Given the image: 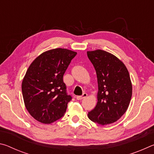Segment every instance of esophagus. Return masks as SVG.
I'll use <instances>...</instances> for the list:
<instances>
[{"mask_svg":"<svg viewBox=\"0 0 154 154\" xmlns=\"http://www.w3.org/2000/svg\"><path fill=\"white\" fill-rule=\"evenodd\" d=\"M87 96H88V94L86 93H83L82 96H77L76 98H77V100H82V99L86 98Z\"/></svg>","mask_w":154,"mask_h":154,"instance_id":"34e87169","label":"esophagus"}]
</instances>
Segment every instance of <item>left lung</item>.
<instances>
[{"label":"left lung","mask_w":154,"mask_h":154,"mask_svg":"<svg viewBox=\"0 0 154 154\" xmlns=\"http://www.w3.org/2000/svg\"><path fill=\"white\" fill-rule=\"evenodd\" d=\"M96 70L98 102L88 116L100 125L114 123L125 113L132 94V85L126 66L120 60L101 49L87 51Z\"/></svg>","instance_id":"8db88e82"}]
</instances>
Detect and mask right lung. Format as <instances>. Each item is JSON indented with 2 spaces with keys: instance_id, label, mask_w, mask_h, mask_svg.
<instances>
[{
  "instance_id": "obj_1",
  "label": "right lung",
  "mask_w": 154,
  "mask_h": 154,
  "mask_svg": "<svg viewBox=\"0 0 154 154\" xmlns=\"http://www.w3.org/2000/svg\"><path fill=\"white\" fill-rule=\"evenodd\" d=\"M77 52L56 48L43 52L28 67L22 83V96L30 116L43 124L64 116L72 97L67 95L63 75Z\"/></svg>"
}]
</instances>
